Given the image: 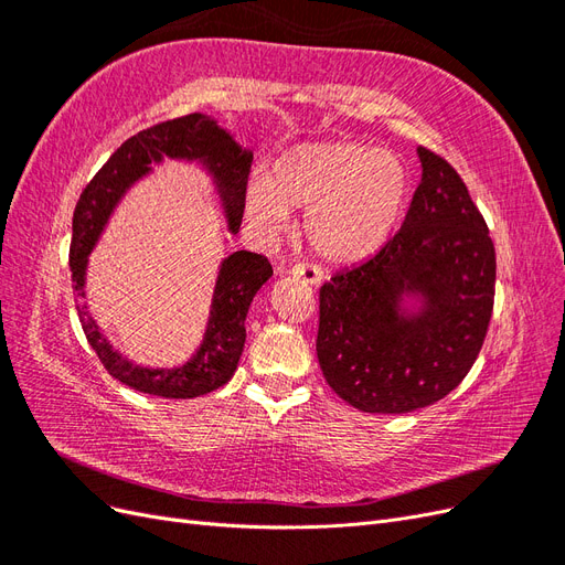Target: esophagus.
Listing matches in <instances>:
<instances>
[{
  "label": "esophagus",
  "instance_id": "1",
  "mask_svg": "<svg viewBox=\"0 0 565 565\" xmlns=\"http://www.w3.org/2000/svg\"><path fill=\"white\" fill-rule=\"evenodd\" d=\"M292 273L295 278H299V280H303V282H309V285H320L322 282V270L318 268V266H309V264H297V266H292Z\"/></svg>",
  "mask_w": 565,
  "mask_h": 565
}]
</instances>
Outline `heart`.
I'll list each match as a JSON object with an SVG mask.
<instances>
[{
  "label": "heart",
  "mask_w": 565,
  "mask_h": 565,
  "mask_svg": "<svg viewBox=\"0 0 565 565\" xmlns=\"http://www.w3.org/2000/svg\"><path fill=\"white\" fill-rule=\"evenodd\" d=\"M407 200V172L393 152L358 141L301 143L285 150L270 177L247 185V212L280 228L289 210H306L303 235L313 252L351 264L377 252Z\"/></svg>",
  "instance_id": "b5f03b06"
}]
</instances>
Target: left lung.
I'll list each match as a JSON object with an SVG mask.
<instances>
[{"label": "left lung", "mask_w": 565, "mask_h": 565, "mask_svg": "<svg viewBox=\"0 0 565 565\" xmlns=\"http://www.w3.org/2000/svg\"><path fill=\"white\" fill-rule=\"evenodd\" d=\"M422 181L403 226L370 259L320 287L318 363L341 401L403 415L459 386L483 347L494 245L455 167L417 148ZM413 294L423 306H399Z\"/></svg>", "instance_id": "obj_1"}]
</instances>
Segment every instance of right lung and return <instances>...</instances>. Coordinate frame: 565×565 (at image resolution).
<instances>
[{"mask_svg":"<svg viewBox=\"0 0 565 565\" xmlns=\"http://www.w3.org/2000/svg\"><path fill=\"white\" fill-rule=\"evenodd\" d=\"M162 158L198 160L207 169L216 183L221 204H224L228 231L235 235L241 228L252 150L237 146L233 136L221 129L210 115L193 113L148 127L113 152L77 200L71 241L75 299L84 297L87 259L117 202L136 181L150 174V164H160ZM270 276L273 266L266 256L245 249L228 254L218 268L207 332H204L198 353L179 367L152 370L134 365L100 334L96 320L87 311V303H77V313L98 361L117 382L160 398H198L224 386L233 377L245 349V318L249 303Z\"/></svg>","mask_w":565,"mask_h":565,"instance_id":"1","label":"right lung"}]
</instances>
